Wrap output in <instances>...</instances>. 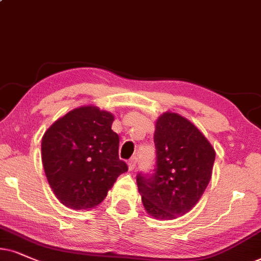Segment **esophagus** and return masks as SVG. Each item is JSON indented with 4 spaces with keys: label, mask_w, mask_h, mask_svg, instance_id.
<instances>
[{
    "label": "esophagus",
    "mask_w": 261,
    "mask_h": 261,
    "mask_svg": "<svg viewBox=\"0 0 261 261\" xmlns=\"http://www.w3.org/2000/svg\"><path fill=\"white\" fill-rule=\"evenodd\" d=\"M136 163H137V159L136 158H131L130 160H128V163H127V165H128V170L130 171H133L134 169H135V166H136Z\"/></svg>",
    "instance_id": "obj_1"
}]
</instances>
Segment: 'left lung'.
I'll use <instances>...</instances> for the list:
<instances>
[{"mask_svg": "<svg viewBox=\"0 0 261 261\" xmlns=\"http://www.w3.org/2000/svg\"><path fill=\"white\" fill-rule=\"evenodd\" d=\"M156 167L153 176H137L147 213L171 220L190 212L208 186L216 151L187 118L165 112L155 121Z\"/></svg>", "mask_w": 261, "mask_h": 261, "instance_id": "1", "label": "left lung"}]
</instances>
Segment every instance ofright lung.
Listing matches in <instances>:
<instances>
[{
    "instance_id": "obj_1",
    "label": "right lung",
    "mask_w": 261,
    "mask_h": 261,
    "mask_svg": "<svg viewBox=\"0 0 261 261\" xmlns=\"http://www.w3.org/2000/svg\"><path fill=\"white\" fill-rule=\"evenodd\" d=\"M114 115L82 106L59 118L42 137V164L53 193L71 210H90L126 172L119 159Z\"/></svg>"
}]
</instances>
